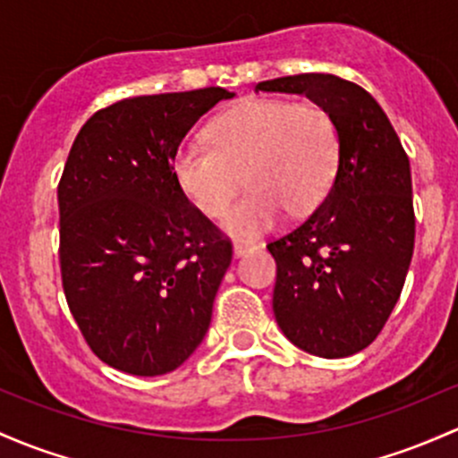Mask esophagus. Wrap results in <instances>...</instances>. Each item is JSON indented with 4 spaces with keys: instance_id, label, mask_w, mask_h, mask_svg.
Masks as SVG:
<instances>
[{
    "instance_id": "obj_1",
    "label": "esophagus",
    "mask_w": 458,
    "mask_h": 458,
    "mask_svg": "<svg viewBox=\"0 0 458 458\" xmlns=\"http://www.w3.org/2000/svg\"><path fill=\"white\" fill-rule=\"evenodd\" d=\"M252 250V245L250 243H234L233 245V252H234V259H241V256H245Z\"/></svg>"
}]
</instances>
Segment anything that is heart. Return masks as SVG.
<instances>
[{
    "instance_id": "heart-1",
    "label": "heart",
    "mask_w": 458,
    "mask_h": 458,
    "mask_svg": "<svg viewBox=\"0 0 458 458\" xmlns=\"http://www.w3.org/2000/svg\"><path fill=\"white\" fill-rule=\"evenodd\" d=\"M336 167V132L326 110L283 99H248L208 128V143L187 139L174 156V178L206 217H219L243 174L250 191L228 208L221 228L256 239L284 210L306 213L324 198Z\"/></svg>"
}]
</instances>
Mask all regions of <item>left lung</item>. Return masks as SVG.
<instances>
[{
  "instance_id": "8db88e82",
  "label": "left lung",
  "mask_w": 458,
  "mask_h": 458,
  "mask_svg": "<svg viewBox=\"0 0 458 458\" xmlns=\"http://www.w3.org/2000/svg\"><path fill=\"white\" fill-rule=\"evenodd\" d=\"M254 90L306 95L335 125L336 169L324 202L267 250L278 265L274 315L286 339L321 359L352 356L383 330L413 256L409 156L359 84L300 73Z\"/></svg>"
}]
</instances>
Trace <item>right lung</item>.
Returning a JSON list of instances; mask_svg holds the SVG:
<instances>
[{
  "instance_id": "1",
  "label": "right lung",
  "mask_w": 458,
  "mask_h": 458,
  "mask_svg": "<svg viewBox=\"0 0 458 458\" xmlns=\"http://www.w3.org/2000/svg\"><path fill=\"white\" fill-rule=\"evenodd\" d=\"M219 87L128 98L75 137L58 184L60 271L90 350L132 376H163L198 350L233 245L193 208L174 156Z\"/></svg>"
}]
</instances>
